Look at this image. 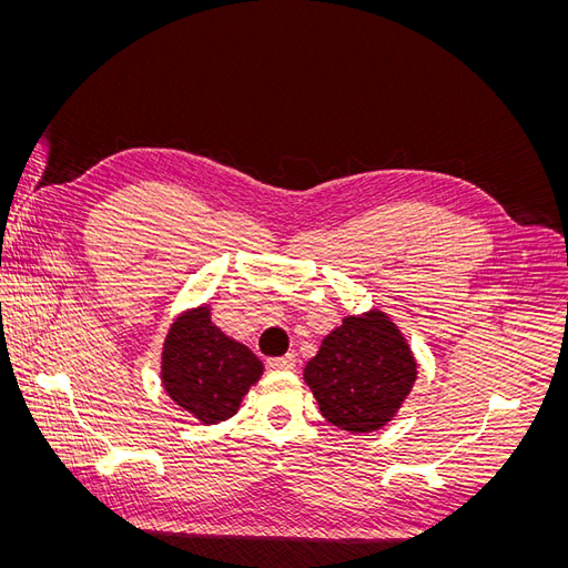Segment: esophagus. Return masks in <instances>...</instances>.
Masks as SVG:
<instances>
[{"mask_svg": "<svg viewBox=\"0 0 568 568\" xmlns=\"http://www.w3.org/2000/svg\"><path fill=\"white\" fill-rule=\"evenodd\" d=\"M267 367L270 369H277V372H288L296 367V355H282V357H272L267 359Z\"/></svg>", "mask_w": 568, "mask_h": 568, "instance_id": "1", "label": "esophagus"}]
</instances>
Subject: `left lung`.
Segmentation results:
<instances>
[{
  "label": "left lung",
  "instance_id": "obj_1",
  "mask_svg": "<svg viewBox=\"0 0 568 568\" xmlns=\"http://www.w3.org/2000/svg\"><path fill=\"white\" fill-rule=\"evenodd\" d=\"M415 379V357L384 313L346 317L305 365L322 417L351 434L382 428Z\"/></svg>",
  "mask_w": 568,
  "mask_h": 568
}]
</instances>
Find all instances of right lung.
I'll return each mask as SVG.
<instances>
[{"mask_svg": "<svg viewBox=\"0 0 568 568\" xmlns=\"http://www.w3.org/2000/svg\"><path fill=\"white\" fill-rule=\"evenodd\" d=\"M263 363L211 322L209 307L170 326L163 346V386L180 407L203 424L230 419L244 393L261 379Z\"/></svg>", "mask_w": 568, "mask_h": 568, "instance_id": "obj_1", "label": "right lung"}]
</instances>
